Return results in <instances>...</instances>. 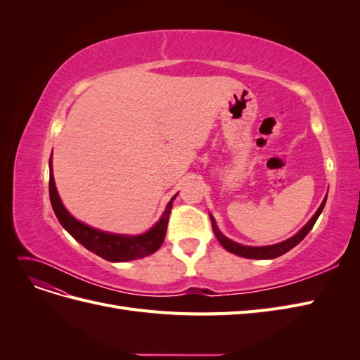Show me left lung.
<instances>
[{
	"mask_svg": "<svg viewBox=\"0 0 360 360\" xmlns=\"http://www.w3.org/2000/svg\"><path fill=\"white\" fill-rule=\"evenodd\" d=\"M326 200H328V197H326L321 202V205L319 207V210L315 212V214L311 217L309 222L304 225L302 230L296 234L292 236L291 238H288V240L285 242H281V243H276V245H271V246H259V248H255V246H243V245H238L233 240H230V238L225 237L219 228H217L216 225V221L214 217L210 214V219H212V226H213V231H214V236L217 240H219V243L228 250V252H233L238 257H243V258H254V259H271V258H276V257H281L284 255L285 252H288L290 249H292L296 245H299L304 236H307L311 230L314 224L317 222L320 213L323 212L324 209V204H326Z\"/></svg>",
	"mask_w": 360,
	"mask_h": 360,
	"instance_id": "1",
	"label": "left lung"
}]
</instances>
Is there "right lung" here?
I'll return each instance as SVG.
<instances>
[{
	"mask_svg": "<svg viewBox=\"0 0 360 360\" xmlns=\"http://www.w3.org/2000/svg\"><path fill=\"white\" fill-rule=\"evenodd\" d=\"M176 197H172L160 219L156 222L153 228H150L147 233L139 236L105 233L76 221L66 210V207L63 205L60 195L57 192L56 181H53L52 176V163L49 160V198L52 209L56 212L60 224L63 225L64 230H68V233L75 238V240H78L84 248L91 250L96 255L105 258L106 261H112V263L143 258L156 252L163 243V238H165L169 213L172 209V201Z\"/></svg>",
	"mask_w": 360,
	"mask_h": 360,
	"instance_id": "obj_1",
	"label": "right lung"
}]
</instances>
